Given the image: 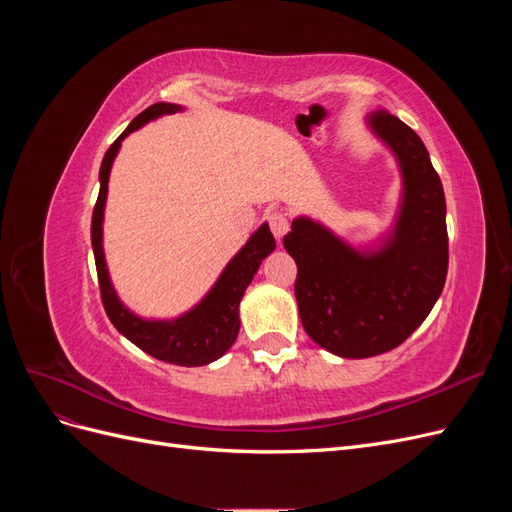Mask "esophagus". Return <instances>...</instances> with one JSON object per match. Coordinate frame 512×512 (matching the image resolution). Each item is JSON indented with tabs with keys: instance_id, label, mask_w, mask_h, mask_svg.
<instances>
[{
	"instance_id": "34e87169",
	"label": "esophagus",
	"mask_w": 512,
	"mask_h": 512,
	"mask_svg": "<svg viewBox=\"0 0 512 512\" xmlns=\"http://www.w3.org/2000/svg\"><path fill=\"white\" fill-rule=\"evenodd\" d=\"M267 220H269V226H271V232L275 235V239L280 241L286 232L290 230V224H288V215L284 213V211H271L269 215H267Z\"/></svg>"
}]
</instances>
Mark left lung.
<instances>
[{
	"label": "left lung",
	"instance_id": "obj_1",
	"mask_svg": "<svg viewBox=\"0 0 512 512\" xmlns=\"http://www.w3.org/2000/svg\"><path fill=\"white\" fill-rule=\"evenodd\" d=\"M365 123L391 149L401 173L393 228L374 245L354 247L299 215L284 237L299 269L294 294L303 329L344 359L404 344L436 305L448 269L446 200L423 141L382 108Z\"/></svg>",
	"mask_w": 512,
	"mask_h": 512
}]
</instances>
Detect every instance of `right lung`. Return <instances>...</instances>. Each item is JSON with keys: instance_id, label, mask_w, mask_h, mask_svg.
I'll return each mask as SVG.
<instances>
[{"instance_id": "add662e5", "label": "right lung", "mask_w": 512, "mask_h": 512, "mask_svg": "<svg viewBox=\"0 0 512 512\" xmlns=\"http://www.w3.org/2000/svg\"><path fill=\"white\" fill-rule=\"evenodd\" d=\"M183 111V106L158 102L138 115L130 126L123 130L117 141L108 147L100 166V194L91 215V247H94L96 269L102 303L106 316L115 324V329L128 337L134 346L143 352L156 356L158 361L183 365V367H200L218 361L228 348L235 344L241 320H239V303L243 299L245 288L250 286L254 275L265 260L275 250V239L269 230V224H262L254 235L247 239L241 250L232 256V260L220 273L218 282L188 312L170 318V320H149L136 316L134 312L121 303L117 290L111 282V275L106 269L104 245H102V224H104V207L108 194V177L121 149L123 138L134 130L143 128L145 123L158 119L162 115H173Z\"/></svg>"}]
</instances>
